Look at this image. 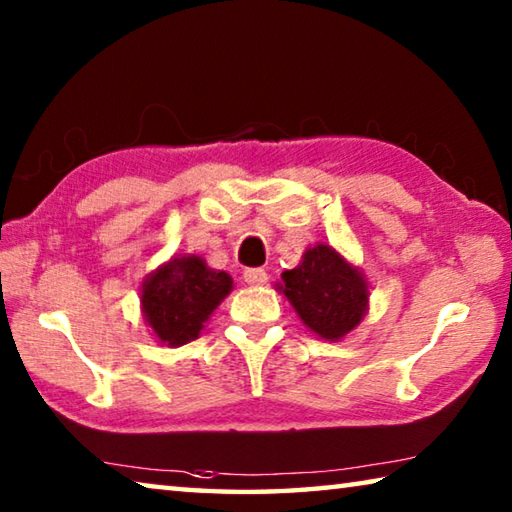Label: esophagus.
<instances>
[{
	"instance_id": "34e87169",
	"label": "esophagus",
	"mask_w": 512,
	"mask_h": 512,
	"mask_svg": "<svg viewBox=\"0 0 512 512\" xmlns=\"http://www.w3.org/2000/svg\"><path fill=\"white\" fill-rule=\"evenodd\" d=\"M244 280L250 287H264L268 282V275L264 268H248V271H244Z\"/></svg>"
}]
</instances>
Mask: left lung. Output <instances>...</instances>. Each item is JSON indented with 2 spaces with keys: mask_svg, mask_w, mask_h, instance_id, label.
I'll return each mask as SVG.
<instances>
[{
  "mask_svg": "<svg viewBox=\"0 0 512 512\" xmlns=\"http://www.w3.org/2000/svg\"><path fill=\"white\" fill-rule=\"evenodd\" d=\"M277 289L287 296L302 323L327 341H341L368 311L363 273L325 244L307 248L302 262L282 273Z\"/></svg>",
  "mask_w": 512,
  "mask_h": 512,
  "instance_id": "obj_1",
  "label": "left lung"
}]
</instances>
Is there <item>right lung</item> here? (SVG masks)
<instances>
[{
    "instance_id": "add662e5",
    "label": "right lung",
    "mask_w": 512,
    "mask_h": 512,
    "mask_svg": "<svg viewBox=\"0 0 512 512\" xmlns=\"http://www.w3.org/2000/svg\"><path fill=\"white\" fill-rule=\"evenodd\" d=\"M232 291V277L196 255L173 257L146 277L142 311L160 343L178 348L198 339L205 320Z\"/></svg>"
}]
</instances>
